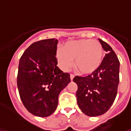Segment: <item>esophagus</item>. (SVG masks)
<instances>
[{
	"label": "esophagus",
	"mask_w": 131,
	"mask_h": 131,
	"mask_svg": "<svg viewBox=\"0 0 131 131\" xmlns=\"http://www.w3.org/2000/svg\"><path fill=\"white\" fill-rule=\"evenodd\" d=\"M74 78V75L73 74H70V79H71V80H73V79Z\"/></svg>",
	"instance_id": "obj_1"
}]
</instances>
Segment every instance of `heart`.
Segmentation results:
<instances>
[{"mask_svg":"<svg viewBox=\"0 0 131 131\" xmlns=\"http://www.w3.org/2000/svg\"><path fill=\"white\" fill-rule=\"evenodd\" d=\"M57 59L64 70H67L74 60L76 69L82 74L94 72L101 64L104 59V49L101 43L93 40L69 41L57 50Z\"/></svg>","mask_w":131,"mask_h":131,"instance_id":"obj_1","label":"heart"}]
</instances>
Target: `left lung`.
Here are the masks:
<instances>
[{
	"label": "left lung",
	"instance_id": "8db88e82",
	"mask_svg": "<svg viewBox=\"0 0 131 131\" xmlns=\"http://www.w3.org/2000/svg\"><path fill=\"white\" fill-rule=\"evenodd\" d=\"M107 54L101 66L86 77L76 76L73 81L77 84V104L89 116L102 115L110 108L116 97L119 83L120 62L111 47L99 39Z\"/></svg>",
	"mask_w": 131,
	"mask_h": 131
}]
</instances>
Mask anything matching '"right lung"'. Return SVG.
<instances>
[{"label":"right lung","mask_w":131,"mask_h":131,"mask_svg":"<svg viewBox=\"0 0 131 131\" xmlns=\"http://www.w3.org/2000/svg\"><path fill=\"white\" fill-rule=\"evenodd\" d=\"M57 43L54 38L35 42L20 59L17 77L20 97L26 109L37 116L54 113L59 93L71 81L69 74L57 66Z\"/></svg>","instance_id":"right-lung-1"}]
</instances>
